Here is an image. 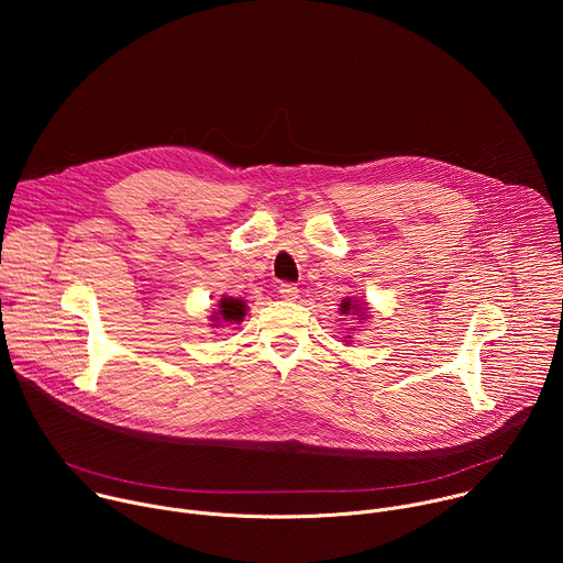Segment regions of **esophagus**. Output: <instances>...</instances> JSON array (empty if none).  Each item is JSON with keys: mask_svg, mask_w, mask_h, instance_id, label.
I'll use <instances>...</instances> for the list:
<instances>
[{"mask_svg": "<svg viewBox=\"0 0 563 563\" xmlns=\"http://www.w3.org/2000/svg\"><path fill=\"white\" fill-rule=\"evenodd\" d=\"M278 294H280V298H285V300H296V298H298V287H296V285H289V283H283V285L278 287Z\"/></svg>", "mask_w": 563, "mask_h": 563, "instance_id": "esophagus-1", "label": "esophagus"}]
</instances>
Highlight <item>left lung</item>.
Returning a JSON list of instances; mask_svg holds the SVG:
<instances>
[{
	"mask_svg": "<svg viewBox=\"0 0 563 563\" xmlns=\"http://www.w3.org/2000/svg\"><path fill=\"white\" fill-rule=\"evenodd\" d=\"M339 309L343 311V316H356L361 323L365 318H369L372 313H369V309H367V305L363 302V300H354V298H343V302L339 305ZM345 339H350V336H345ZM345 343H350V341H345Z\"/></svg>",
	"mask_w": 563,
	"mask_h": 563,
	"instance_id": "1",
	"label": "left lung"
}]
</instances>
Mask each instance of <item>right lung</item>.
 <instances>
[{"instance_id":"obj_1","label":"right lung","mask_w":563,"mask_h":563,"mask_svg":"<svg viewBox=\"0 0 563 563\" xmlns=\"http://www.w3.org/2000/svg\"><path fill=\"white\" fill-rule=\"evenodd\" d=\"M247 313L245 300L222 296L218 302V309L211 311V328H218V323H240Z\"/></svg>"}]
</instances>
